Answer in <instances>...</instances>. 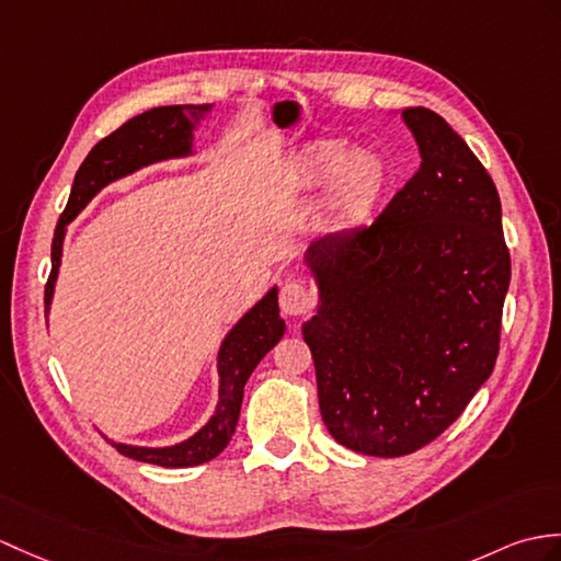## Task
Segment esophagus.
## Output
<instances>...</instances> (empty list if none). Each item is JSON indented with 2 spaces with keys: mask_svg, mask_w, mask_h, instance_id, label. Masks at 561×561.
<instances>
[{
  "mask_svg": "<svg viewBox=\"0 0 561 561\" xmlns=\"http://www.w3.org/2000/svg\"><path fill=\"white\" fill-rule=\"evenodd\" d=\"M279 308L286 312V316H306V312L312 308V294L308 286L301 282H284L279 289Z\"/></svg>",
  "mask_w": 561,
  "mask_h": 561,
  "instance_id": "1",
  "label": "esophagus"
}]
</instances>
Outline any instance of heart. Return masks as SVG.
I'll use <instances>...</instances> for the list:
<instances>
[{
  "mask_svg": "<svg viewBox=\"0 0 561 561\" xmlns=\"http://www.w3.org/2000/svg\"><path fill=\"white\" fill-rule=\"evenodd\" d=\"M387 184V164L370 150H351L344 140L318 138L298 148L284 169L291 198L308 201L328 191L324 225L348 229L370 215Z\"/></svg>",
  "mask_w": 561,
  "mask_h": 561,
  "instance_id": "1",
  "label": "heart"
}]
</instances>
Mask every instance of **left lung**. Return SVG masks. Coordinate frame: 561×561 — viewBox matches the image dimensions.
Here are the masks:
<instances>
[{"instance_id": "obj_1", "label": "left lung", "mask_w": 561, "mask_h": 561, "mask_svg": "<svg viewBox=\"0 0 561 561\" xmlns=\"http://www.w3.org/2000/svg\"><path fill=\"white\" fill-rule=\"evenodd\" d=\"M403 124L421 167L368 229L304 255L318 312L304 322L322 421L340 445L403 457L459 419L500 351L512 260L497 188L433 110Z\"/></svg>"}]
</instances>
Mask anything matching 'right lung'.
<instances>
[{
  "label": "right lung",
  "mask_w": 561,
  "mask_h": 561,
  "mask_svg": "<svg viewBox=\"0 0 561 561\" xmlns=\"http://www.w3.org/2000/svg\"><path fill=\"white\" fill-rule=\"evenodd\" d=\"M215 104H169L142 112L114 134L102 138L88 152L81 169L76 172L67 210L61 213L55 239H51V272L45 286V316H49L51 296L61 267V251L67 227L81 215L83 207L104 188L124 176H131L142 167L191 158L195 126L205 116L213 114ZM286 324L279 316L277 286L260 298V301L241 316V320L227 332L217 351V375H219V399L207 423L186 437L184 442L169 447H136L124 442H112V447L128 459L146 461L164 468H186L215 459L227 449L233 430H237L243 387L251 373L267 351L284 336Z\"/></svg>",
  "instance_id": "add662e5"
}]
</instances>
